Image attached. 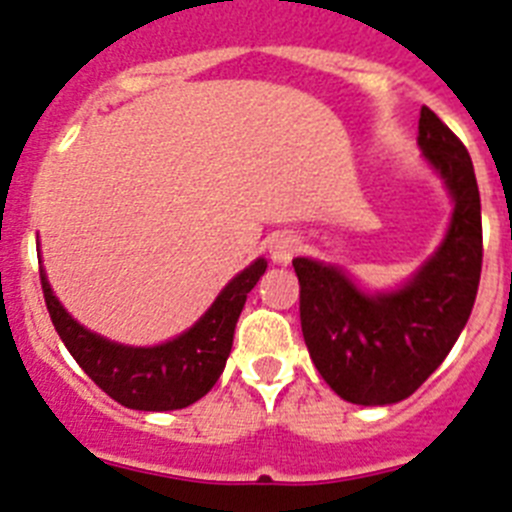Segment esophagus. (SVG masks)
Masks as SVG:
<instances>
[{
  "instance_id": "1",
  "label": "esophagus",
  "mask_w": 512,
  "mask_h": 512,
  "mask_svg": "<svg viewBox=\"0 0 512 512\" xmlns=\"http://www.w3.org/2000/svg\"><path fill=\"white\" fill-rule=\"evenodd\" d=\"M268 249H270V260H273V263L289 265L291 257L299 252V239H296L294 234H286V231H281V234H276L273 239H270Z\"/></svg>"
}]
</instances>
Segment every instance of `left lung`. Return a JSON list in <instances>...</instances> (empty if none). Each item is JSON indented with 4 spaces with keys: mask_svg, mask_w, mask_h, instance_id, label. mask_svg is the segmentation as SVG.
<instances>
[{
    "mask_svg": "<svg viewBox=\"0 0 512 512\" xmlns=\"http://www.w3.org/2000/svg\"><path fill=\"white\" fill-rule=\"evenodd\" d=\"M416 143L445 184L453 216L409 281L367 291L341 265L294 257L309 356L330 390L359 406L403 401L440 367L466 328L482 276V200L471 156L427 106Z\"/></svg>",
    "mask_w": 512,
    "mask_h": 512,
    "instance_id": "obj_1",
    "label": "left lung"
}]
</instances>
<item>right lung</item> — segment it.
<instances>
[{"instance_id": "obj_1", "label": "right lung", "mask_w": 512, "mask_h": 512, "mask_svg": "<svg viewBox=\"0 0 512 512\" xmlns=\"http://www.w3.org/2000/svg\"><path fill=\"white\" fill-rule=\"evenodd\" d=\"M265 268L268 260L257 257L223 286L192 328L156 346H124L80 325L62 307L44 268L41 286L59 338L103 393L127 409L174 411L200 401L216 385L231 354L236 320Z\"/></svg>"}]
</instances>
